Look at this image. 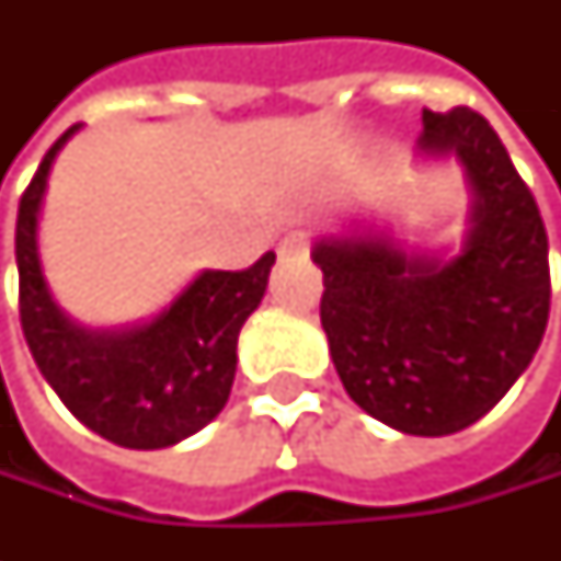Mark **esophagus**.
<instances>
[{"label":"esophagus","mask_w":561,"mask_h":561,"mask_svg":"<svg viewBox=\"0 0 561 561\" xmlns=\"http://www.w3.org/2000/svg\"><path fill=\"white\" fill-rule=\"evenodd\" d=\"M302 249H306L302 237H299V233H293V237H284V243L277 247V252H280V255H293V252H302Z\"/></svg>","instance_id":"34e87169"}]
</instances>
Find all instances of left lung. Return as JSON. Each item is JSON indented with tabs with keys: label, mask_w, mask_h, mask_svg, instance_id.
<instances>
[{
	"label": "left lung",
	"mask_w": 561,
	"mask_h": 561,
	"mask_svg": "<svg viewBox=\"0 0 561 561\" xmlns=\"http://www.w3.org/2000/svg\"><path fill=\"white\" fill-rule=\"evenodd\" d=\"M415 159H456L468 230L456 255L387 227L314 240L321 328L350 399L415 437L456 434L506 397L550 318L547 227L496 130L471 108L421 112Z\"/></svg>",
	"instance_id": "1"
}]
</instances>
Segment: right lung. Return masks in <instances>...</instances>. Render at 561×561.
<instances>
[{
  "instance_id": "right-lung-1",
  "label": "right lung",
  "mask_w": 561,
  "mask_h": 561,
  "mask_svg": "<svg viewBox=\"0 0 561 561\" xmlns=\"http://www.w3.org/2000/svg\"><path fill=\"white\" fill-rule=\"evenodd\" d=\"M68 127L43 156L18 205L14 259L21 328L33 362L80 424L127 449H164L225 409L237 375V336L262 302L274 252L247 271H203L156 318L83 328L55 302L39 262V211Z\"/></svg>"
}]
</instances>
